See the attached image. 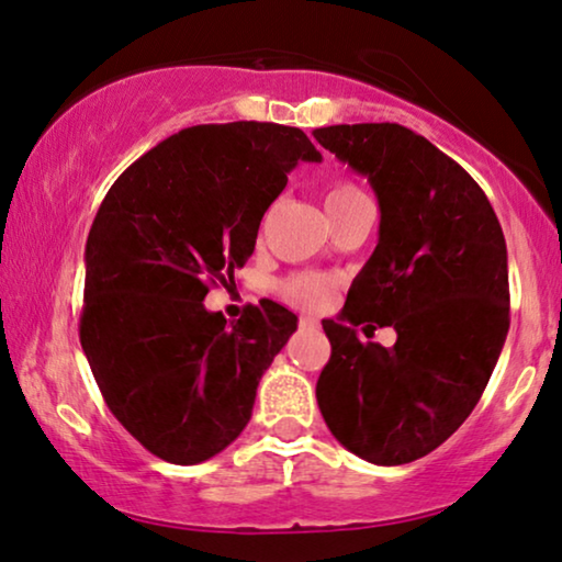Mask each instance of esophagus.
I'll list each match as a JSON object with an SVG mask.
<instances>
[{"instance_id": "34e87169", "label": "esophagus", "mask_w": 562, "mask_h": 562, "mask_svg": "<svg viewBox=\"0 0 562 562\" xmlns=\"http://www.w3.org/2000/svg\"><path fill=\"white\" fill-rule=\"evenodd\" d=\"M299 325H302V327H310V329H317V327H319V322L314 319V317H306V314H302V317H299Z\"/></svg>"}]
</instances>
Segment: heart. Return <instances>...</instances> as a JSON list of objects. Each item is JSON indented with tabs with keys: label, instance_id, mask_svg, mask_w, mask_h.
Instances as JSON below:
<instances>
[{
	"label": "heart",
	"instance_id": "heart-1",
	"mask_svg": "<svg viewBox=\"0 0 562 562\" xmlns=\"http://www.w3.org/2000/svg\"><path fill=\"white\" fill-rule=\"evenodd\" d=\"M356 196L363 194H360V189L352 187V183H335V187L327 189L325 206L327 210H335V206L350 202V199ZM281 294L299 306H306V310H319V306H325L329 302V296H333V281L319 273H299L281 283Z\"/></svg>",
	"mask_w": 562,
	"mask_h": 562
}]
</instances>
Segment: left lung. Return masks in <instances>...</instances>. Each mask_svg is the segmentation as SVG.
<instances>
[{"label":"left lung","mask_w":562,"mask_h":562,"mask_svg":"<svg viewBox=\"0 0 562 562\" xmlns=\"http://www.w3.org/2000/svg\"><path fill=\"white\" fill-rule=\"evenodd\" d=\"M314 137L366 176L381 210L379 245L340 317L322 319L333 356L317 381L319 412L358 458L412 463L463 425L502 356V225L479 183L409 127L333 125ZM368 318L397 329L394 349L357 340Z\"/></svg>","instance_id":"1"}]
</instances>
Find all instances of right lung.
Segmentation results:
<instances>
[{
	"mask_svg": "<svg viewBox=\"0 0 562 562\" xmlns=\"http://www.w3.org/2000/svg\"><path fill=\"white\" fill-rule=\"evenodd\" d=\"M302 160L322 153L299 127H187L137 158L99 206L81 348L110 412L160 460L194 465L225 450L294 335L296 314L268 299L229 325L202 302L252 256L260 220Z\"/></svg>",
	"mask_w": 562,
	"mask_h": 562,
	"instance_id": "obj_1",
	"label": "right lung"
}]
</instances>
